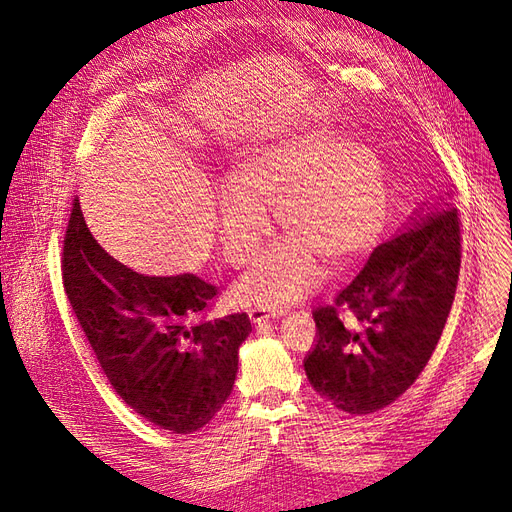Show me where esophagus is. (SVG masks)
I'll return each instance as SVG.
<instances>
[{
	"label": "esophagus",
	"instance_id": "1",
	"mask_svg": "<svg viewBox=\"0 0 512 512\" xmlns=\"http://www.w3.org/2000/svg\"><path fill=\"white\" fill-rule=\"evenodd\" d=\"M276 317H278V312H276V310H270V308L257 306V308H251V310H249V319H251L255 325H261V323H266V321L276 319Z\"/></svg>",
	"mask_w": 512,
	"mask_h": 512
}]
</instances>
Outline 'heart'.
<instances>
[{
    "mask_svg": "<svg viewBox=\"0 0 512 512\" xmlns=\"http://www.w3.org/2000/svg\"><path fill=\"white\" fill-rule=\"evenodd\" d=\"M219 191V234L225 257L240 266L272 234L266 206L291 236L263 255L236 285L246 306L276 308L304 298L323 278L321 259L342 263L374 236L381 214L378 166L368 146L327 136H293L246 153Z\"/></svg>",
    "mask_w": 512,
    "mask_h": 512,
    "instance_id": "heart-1",
    "label": "heart"
}]
</instances>
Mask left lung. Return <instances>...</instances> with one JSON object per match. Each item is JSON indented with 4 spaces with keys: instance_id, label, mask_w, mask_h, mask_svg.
I'll return each instance as SVG.
<instances>
[{
    "instance_id": "1",
    "label": "left lung",
    "mask_w": 512,
    "mask_h": 512,
    "mask_svg": "<svg viewBox=\"0 0 512 512\" xmlns=\"http://www.w3.org/2000/svg\"><path fill=\"white\" fill-rule=\"evenodd\" d=\"M457 210L412 225L378 244L332 304L312 317L308 383L336 408L368 415L417 381L442 336L461 266Z\"/></svg>"
}]
</instances>
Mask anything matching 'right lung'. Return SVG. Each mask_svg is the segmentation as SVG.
Segmentation results:
<instances>
[{
    "label": "right lung",
    "mask_w": 512,
    "mask_h": 512,
    "mask_svg": "<svg viewBox=\"0 0 512 512\" xmlns=\"http://www.w3.org/2000/svg\"><path fill=\"white\" fill-rule=\"evenodd\" d=\"M65 295L110 385L138 415L174 434L212 421L232 395L246 312L204 319L217 287L193 274L144 276L93 238L78 200L65 229Z\"/></svg>",
    "instance_id": "right-lung-1"
}]
</instances>
